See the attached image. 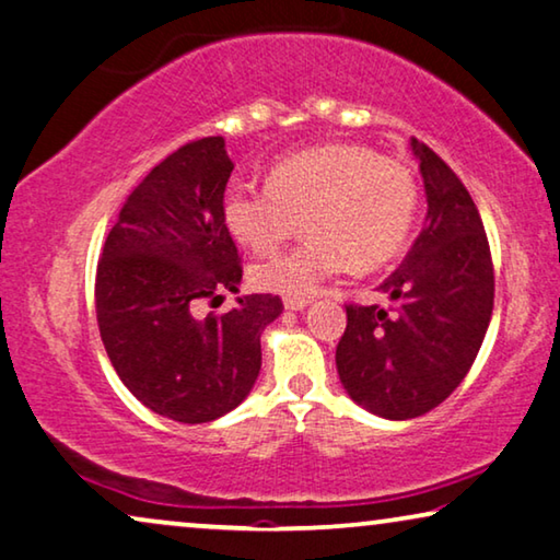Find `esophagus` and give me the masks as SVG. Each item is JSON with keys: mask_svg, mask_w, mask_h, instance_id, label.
I'll use <instances>...</instances> for the list:
<instances>
[{"mask_svg": "<svg viewBox=\"0 0 560 560\" xmlns=\"http://www.w3.org/2000/svg\"><path fill=\"white\" fill-rule=\"evenodd\" d=\"M311 303V298H295V295H288L285 298V307L288 311H303V307Z\"/></svg>", "mask_w": 560, "mask_h": 560, "instance_id": "34e87169", "label": "esophagus"}]
</instances>
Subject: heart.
Segmentation results:
<instances>
[{"label": "heart", "mask_w": 560, "mask_h": 560, "mask_svg": "<svg viewBox=\"0 0 560 560\" xmlns=\"http://www.w3.org/2000/svg\"><path fill=\"white\" fill-rule=\"evenodd\" d=\"M417 212V179L396 156L328 141L275 161L265 186L224 189L222 220L242 245L267 253L303 226L311 237L260 262L257 288L305 298L330 275L371 272L399 255Z\"/></svg>", "instance_id": "b5f03b06"}]
</instances>
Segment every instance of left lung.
<instances>
[{
	"instance_id": "obj_1",
	"label": "left lung",
	"mask_w": 560,
	"mask_h": 560,
	"mask_svg": "<svg viewBox=\"0 0 560 560\" xmlns=\"http://www.w3.org/2000/svg\"><path fill=\"white\" fill-rule=\"evenodd\" d=\"M427 189V224L378 285L388 305H346L336 348L340 384L371 415L415 419L467 376L488 334L495 270L488 234L459 176L411 141Z\"/></svg>"
}]
</instances>
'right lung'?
<instances>
[{
	"mask_svg": "<svg viewBox=\"0 0 560 560\" xmlns=\"http://www.w3.org/2000/svg\"><path fill=\"white\" fill-rule=\"evenodd\" d=\"M234 164L207 136L151 168L128 194L95 272L105 353L143 407L184 424L232 411L260 374V336L282 313L278 295L197 318L199 303L237 293L242 257L222 220Z\"/></svg>",
	"mask_w": 560,
	"mask_h": 560,
	"instance_id": "add662e5",
	"label": "right lung"
}]
</instances>
